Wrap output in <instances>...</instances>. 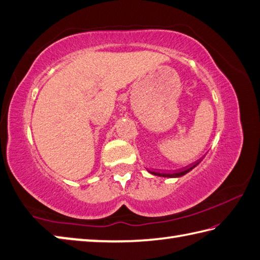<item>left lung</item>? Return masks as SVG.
<instances>
[{"instance_id": "8db88e82", "label": "left lung", "mask_w": 260, "mask_h": 260, "mask_svg": "<svg viewBox=\"0 0 260 260\" xmlns=\"http://www.w3.org/2000/svg\"><path fill=\"white\" fill-rule=\"evenodd\" d=\"M197 165H198V164L191 165L190 167L186 168V169L180 170V171H177V172H175V174H166V172H154V171H150V174L154 175V176H157V177H165V178H179V177L185 176V175L188 174V172H189V171H191Z\"/></svg>"}]
</instances>
